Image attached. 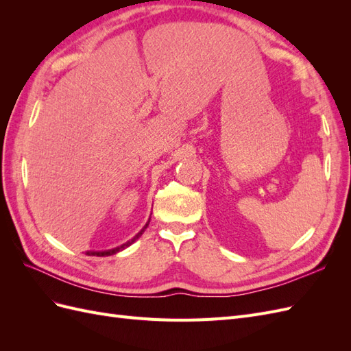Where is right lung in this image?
I'll return each instance as SVG.
<instances>
[{"mask_svg":"<svg viewBox=\"0 0 351 351\" xmlns=\"http://www.w3.org/2000/svg\"><path fill=\"white\" fill-rule=\"evenodd\" d=\"M146 227H147V224L139 232H137V234L132 240L121 244V246H119V247H114V249H110V250H102V252H86V254H88V256H111V254H115L117 252H120V250H124L125 247H129L132 243H134L137 239H139L143 234V231L146 230Z\"/></svg>","mask_w":351,"mask_h":351,"instance_id":"add662e5","label":"right lung"}]
</instances>
